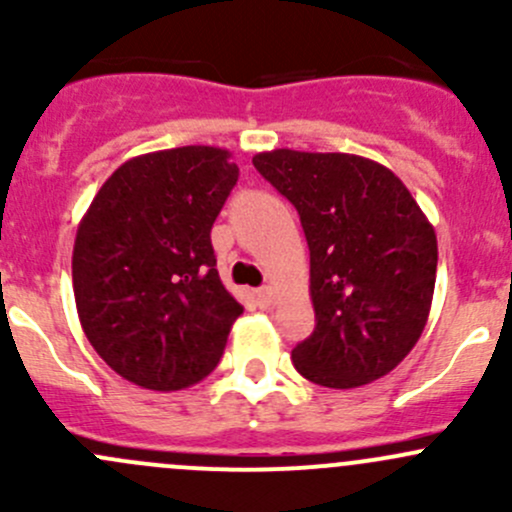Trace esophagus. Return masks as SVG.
I'll use <instances>...</instances> for the list:
<instances>
[{
  "label": "esophagus",
  "instance_id": "obj_1",
  "mask_svg": "<svg viewBox=\"0 0 512 512\" xmlns=\"http://www.w3.org/2000/svg\"><path fill=\"white\" fill-rule=\"evenodd\" d=\"M257 304H260L262 309H270L272 304H275V292H272L270 287L257 289Z\"/></svg>",
  "mask_w": 512,
  "mask_h": 512
}]
</instances>
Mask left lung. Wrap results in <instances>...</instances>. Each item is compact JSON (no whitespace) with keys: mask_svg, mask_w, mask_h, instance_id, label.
Returning <instances> with one entry per match:
<instances>
[{"mask_svg":"<svg viewBox=\"0 0 512 512\" xmlns=\"http://www.w3.org/2000/svg\"><path fill=\"white\" fill-rule=\"evenodd\" d=\"M297 208L309 245L314 332L294 369L329 389L381 379L416 347L436 285V232L386 165L277 148L252 158Z\"/></svg>","mask_w":512,"mask_h":512,"instance_id":"1","label":"left lung"}]
</instances>
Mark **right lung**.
Segmentation results:
<instances>
[{
    "instance_id": "right-lung-1",
    "label": "right lung",
    "mask_w": 512,
    "mask_h": 512,
    "mask_svg": "<svg viewBox=\"0 0 512 512\" xmlns=\"http://www.w3.org/2000/svg\"><path fill=\"white\" fill-rule=\"evenodd\" d=\"M237 175L225 148L146 153L113 170L81 218V327L131 384L188 389L218 366L242 304L220 282L210 230Z\"/></svg>"
}]
</instances>
